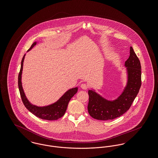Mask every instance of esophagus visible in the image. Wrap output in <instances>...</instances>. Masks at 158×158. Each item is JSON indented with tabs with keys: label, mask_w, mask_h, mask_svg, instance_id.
Returning a JSON list of instances; mask_svg holds the SVG:
<instances>
[{
	"label": "esophagus",
	"mask_w": 158,
	"mask_h": 158,
	"mask_svg": "<svg viewBox=\"0 0 158 158\" xmlns=\"http://www.w3.org/2000/svg\"><path fill=\"white\" fill-rule=\"evenodd\" d=\"M81 87L83 89H87L88 88V85L86 84H82L81 85Z\"/></svg>",
	"instance_id": "esophagus-1"
}]
</instances>
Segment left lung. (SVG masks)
<instances>
[{"label":"left lung","instance_id":"1","mask_svg":"<svg viewBox=\"0 0 158 158\" xmlns=\"http://www.w3.org/2000/svg\"><path fill=\"white\" fill-rule=\"evenodd\" d=\"M125 65L127 69L128 83L118 99L113 102L108 101L92 90L88 91V111L94 119L101 121L113 120L129 110L141 85L140 61L131 47L130 56L125 61Z\"/></svg>","mask_w":158,"mask_h":158}]
</instances>
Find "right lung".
<instances>
[{
    "label": "right lung",
    "mask_w": 158,
    "mask_h": 158,
    "mask_svg": "<svg viewBox=\"0 0 158 158\" xmlns=\"http://www.w3.org/2000/svg\"><path fill=\"white\" fill-rule=\"evenodd\" d=\"M36 44V42H34L31 45V47L28 49V51ZM24 56H24L21 60V69L19 72V81H18L19 91L21 97L22 102H23L24 105L29 111L40 119L48 120V121H54V120H57L60 119L64 114L65 111L67 110L69 102L70 100V99L74 96V94L77 93V88L76 87L74 88L69 89L56 102L51 105L48 106L46 107H37L31 104V103L29 102L28 100L27 99L24 93V91L22 87V84H21V74H22Z\"/></svg>",
    "instance_id": "1"
}]
</instances>
